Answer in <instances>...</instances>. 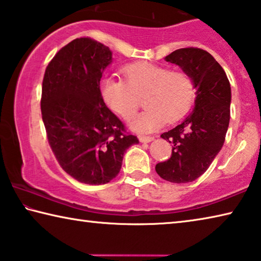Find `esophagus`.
<instances>
[{
  "mask_svg": "<svg viewBox=\"0 0 261 261\" xmlns=\"http://www.w3.org/2000/svg\"><path fill=\"white\" fill-rule=\"evenodd\" d=\"M152 140H153L152 137L139 136V141H140V143H149V141H152Z\"/></svg>",
  "mask_w": 261,
  "mask_h": 261,
  "instance_id": "obj_1",
  "label": "esophagus"
}]
</instances>
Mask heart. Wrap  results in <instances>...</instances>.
<instances>
[{"mask_svg":"<svg viewBox=\"0 0 261 261\" xmlns=\"http://www.w3.org/2000/svg\"><path fill=\"white\" fill-rule=\"evenodd\" d=\"M125 82L112 77L101 83V95L108 107L124 120L130 118L144 96L146 109L130 121V127L139 134L153 132L168 122H175L189 112L194 98V84L184 71L149 62L129 64L122 70Z\"/></svg>","mask_w":261,"mask_h":261,"instance_id":"1","label":"heart"}]
</instances>
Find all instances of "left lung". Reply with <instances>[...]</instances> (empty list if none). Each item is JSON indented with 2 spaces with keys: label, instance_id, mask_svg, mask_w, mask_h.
Here are the masks:
<instances>
[{
  "label": "left lung",
  "instance_id": "left-lung-1",
  "mask_svg": "<svg viewBox=\"0 0 261 261\" xmlns=\"http://www.w3.org/2000/svg\"><path fill=\"white\" fill-rule=\"evenodd\" d=\"M165 60L191 76L196 100L192 113L161 135L173 145V153L155 170L168 182L189 183L208 169L223 146L230 120V83L214 57L199 48H180Z\"/></svg>",
  "mask_w": 261,
  "mask_h": 261
}]
</instances>
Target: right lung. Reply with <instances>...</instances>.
Wrapping results in <instances>:
<instances>
[{
    "label": "right lung",
    "instance_id": "add662e5",
    "mask_svg": "<svg viewBox=\"0 0 261 261\" xmlns=\"http://www.w3.org/2000/svg\"><path fill=\"white\" fill-rule=\"evenodd\" d=\"M113 61L107 46L74 39L54 56L42 82L41 114L60 166L78 182L100 185L120 173L124 153L139 141L103 102L102 72Z\"/></svg>",
    "mask_w": 261,
    "mask_h": 261
}]
</instances>
